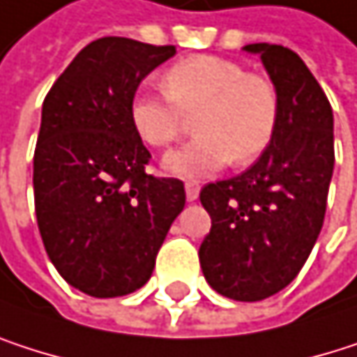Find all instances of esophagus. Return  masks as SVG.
Here are the masks:
<instances>
[{"mask_svg":"<svg viewBox=\"0 0 357 357\" xmlns=\"http://www.w3.org/2000/svg\"><path fill=\"white\" fill-rule=\"evenodd\" d=\"M185 193H187V202H195L199 197V185L193 181L185 183Z\"/></svg>","mask_w":357,"mask_h":357,"instance_id":"34e87169","label":"esophagus"}]
</instances>
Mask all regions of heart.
<instances>
[{"mask_svg":"<svg viewBox=\"0 0 357 357\" xmlns=\"http://www.w3.org/2000/svg\"><path fill=\"white\" fill-rule=\"evenodd\" d=\"M162 89L139 91L130 101L137 135L151 147L172 145L193 120V141L166 155V172L208 178L231 162H256L278 126V93L262 75L218 56H191L162 75Z\"/></svg>","mask_w":357,"mask_h":357,"instance_id":"heart-1","label":"heart"}]
</instances>
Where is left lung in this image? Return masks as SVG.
Masks as SVG:
<instances>
[{
	"label": "left lung",
	"mask_w": 357,
	"mask_h": 357,
	"mask_svg": "<svg viewBox=\"0 0 357 357\" xmlns=\"http://www.w3.org/2000/svg\"><path fill=\"white\" fill-rule=\"evenodd\" d=\"M243 50L260 56L276 87L278 126L254 166L202 189L212 229L199 264L220 295L260 301L297 276L320 235L335 139L331 103L295 52L270 43Z\"/></svg>",
	"instance_id": "1"
}]
</instances>
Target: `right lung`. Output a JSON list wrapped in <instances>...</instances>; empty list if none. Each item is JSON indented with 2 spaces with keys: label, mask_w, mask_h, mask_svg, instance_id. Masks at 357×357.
<instances>
[{
  "label": "right lung",
  "mask_w": 357,
  "mask_h": 357,
  "mask_svg": "<svg viewBox=\"0 0 357 357\" xmlns=\"http://www.w3.org/2000/svg\"><path fill=\"white\" fill-rule=\"evenodd\" d=\"M176 54L126 37L83 47L50 89L33 160L39 233L62 278L91 297L141 289L185 208L178 178L145 172L130 120L139 83Z\"/></svg>",
  "instance_id": "obj_1"
}]
</instances>
